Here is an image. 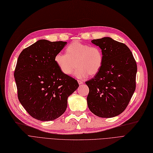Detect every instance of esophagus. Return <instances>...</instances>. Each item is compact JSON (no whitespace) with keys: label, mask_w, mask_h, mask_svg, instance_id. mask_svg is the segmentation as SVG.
Here are the masks:
<instances>
[{"label":"esophagus","mask_w":153,"mask_h":153,"mask_svg":"<svg viewBox=\"0 0 153 153\" xmlns=\"http://www.w3.org/2000/svg\"><path fill=\"white\" fill-rule=\"evenodd\" d=\"M78 83L79 85H81V84L83 83V82H82L81 80H78Z\"/></svg>","instance_id":"esophagus-1"}]
</instances>
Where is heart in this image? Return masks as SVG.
<instances>
[{"instance_id":"1","label":"heart","mask_w":153,"mask_h":153,"mask_svg":"<svg viewBox=\"0 0 153 153\" xmlns=\"http://www.w3.org/2000/svg\"><path fill=\"white\" fill-rule=\"evenodd\" d=\"M66 54L59 52L54 57V61L61 72L70 75L73 73L78 78L83 79L88 75L93 76L101 70L103 64V54L97 46H91L79 41H74L67 47Z\"/></svg>"}]
</instances>
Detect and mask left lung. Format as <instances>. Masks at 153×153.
<instances>
[{
	"label": "left lung",
	"mask_w": 153,
	"mask_h": 153,
	"mask_svg": "<svg viewBox=\"0 0 153 153\" xmlns=\"http://www.w3.org/2000/svg\"><path fill=\"white\" fill-rule=\"evenodd\" d=\"M103 54L101 70L85 82L91 111L101 118H112L123 112L135 90L137 68L132 53L125 44L110 37L92 40Z\"/></svg>",
	"instance_id": "8db88e82"
}]
</instances>
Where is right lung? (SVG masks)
Returning <instances> with one entry per match:
<instances>
[{"mask_svg": "<svg viewBox=\"0 0 153 153\" xmlns=\"http://www.w3.org/2000/svg\"><path fill=\"white\" fill-rule=\"evenodd\" d=\"M66 42L39 40L19 54L14 76L18 99L33 118L52 121L65 112L68 97L79 87L75 79L61 72L54 57Z\"/></svg>", "mask_w": 153, "mask_h": 153, "instance_id": "1", "label": "right lung"}]
</instances>
